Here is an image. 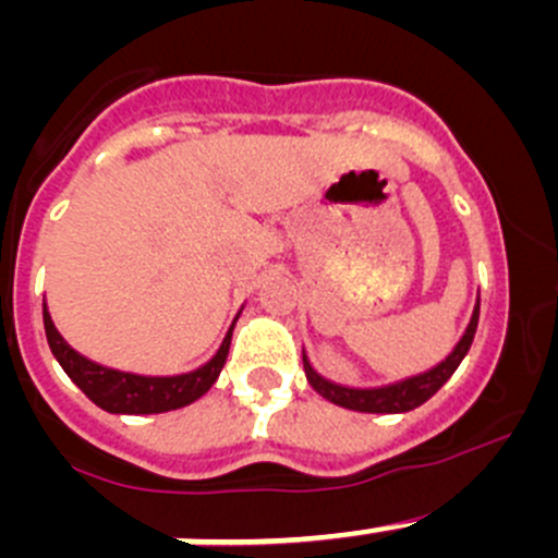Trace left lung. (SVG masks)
Here are the masks:
<instances>
[{
    "mask_svg": "<svg viewBox=\"0 0 558 558\" xmlns=\"http://www.w3.org/2000/svg\"><path fill=\"white\" fill-rule=\"evenodd\" d=\"M477 315H481V294L475 296V307H472L470 324H466V329L461 331L459 342L451 348V353H448L442 362H437L435 367L424 369V373L408 375V378H399V380H391V384H380V386L335 384V380L324 378V375L313 367L311 359H307V351L302 348L305 375L320 397L329 399L331 404H340V408L345 410H356V413H408V410L421 408L426 399L435 397V393L448 384V378L456 373V367H459L461 359H464L466 351H470L472 340H475Z\"/></svg>",
    "mask_w": 558,
    "mask_h": 558,
    "instance_id": "8db88e82",
    "label": "left lung"
}]
</instances>
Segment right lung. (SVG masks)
I'll list each match as a JSON object with an SVG mask.
<instances>
[{
    "label": "right lung",
    "mask_w": 558,
    "mask_h": 558,
    "mask_svg": "<svg viewBox=\"0 0 558 558\" xmlns=\"http://www.w3.org/2000/svg\"><path fill=\"white\" fill-rule=\"evenodd\" d=\"M240 313H243V307H240ZM240 313L234 315L232 326H229L227 337L221 340L218 351L213 353L202 367L180 375H137L105 367V364L94 362V359L75 351V348L61 337V331L56 329L53 318H50L48 313V302L43 300L45 337H48V345L50 351H53L56 362L61 364V369L70 375L72 384L81 388L97 408L116 415L170 413V410L185 408V404L196 402L202 393L210 391V386L216 384L223 364H227L229 345H232V331Z\"/></svg>",
    "instance_id": "1"
}]
</instances>
